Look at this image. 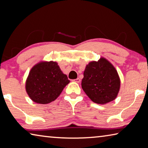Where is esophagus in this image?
<instances>
[{
    "instance_id": "34e87169",
    "label": "esophagus",
    "mask_w": 148,
    "mask_h": 148,
    "mask_svg": "<svg viewBox=\"0 0 148 148\" xmlns=\"http://www.w3.org/2000/svg\"><path fill=\"white\" fill-rule=\"evenodd\" d=\"M73 81L75 82H76V83H79V82H80V79L79 78H76V79H74Z\"/></svg>"
}]
</instances>
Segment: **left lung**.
<instances>
[{
	"label": "left lung",
	"instance_id": "1",
	"mask_svg": "<svg viewBox=\"0 0 148 148\" xmlns=\"http://www.w3.org/2000/svg\"><path fill=\"white\" fill-rule=\"evenodd\" d=\"M82 87L92 102L104 104L116 98L120 79L113 65L106 59L101 58L86 66Z\"/></svg>",
	"mask_w": 148,
	"mask_h": 148
}]
</instances>
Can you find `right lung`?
<instances>
[{
  "label": "right lung",
  "instance_id": "right-lung-1",
  "mask_svg": "<svg viewBox=\"0 0 148 148\" xmlns=\"http://www.w3.org/2000/svg\"><path fill=\"white\" fill-rule=\"evenodd\" d=\"M69 82L56 62H40L30 71L25 88L32 101L44 104L55 101Z\"/></svg>",
  "mask_w": 148,
  "mask_h": 148
}]
</instances>
